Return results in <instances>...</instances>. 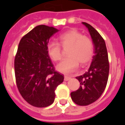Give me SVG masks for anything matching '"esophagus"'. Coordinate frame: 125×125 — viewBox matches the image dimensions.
Masks as SVG:
<instances>
[{
	"label": "esophagus",
	"mask_w": 125,
	"mask_h": 125,
	"mask_svg": "<svg viewBox=\"0 0 125 125\" xmlns=\"http://www.w3.org/2000/svg\"><path fill=\"white\" fill-rule=\"evenodd\" d=\"M70 79H71V77H69V76H64V81H69Z\"/></svg>",
	"instance_id": "esophagus-1"
}]
</instances>
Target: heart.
Segmentation results:
<instances>
[{
    "instance_id": "1",
    "label": "heart",
    "mask_w": 125,
    "mask_h": 125,
    "mask_svg": "<svg viewBox=\"0 0 125 125\" xmlns=\"http://www.w3.org/2000/svg\"><path fill=\"white\" fill-rule=\"evenodd\" d=\"M59 44L50 42L47 46V52L50 58L55 62L62 59V48H68L69 56L57 66L58 71L63 73L73 72L79 67V62L85 65L92 60L94 54V44L88 36L76 29H71L58 36Z\"/></svg>"
}]
</instances>
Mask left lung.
Returning a JSON list of instances; mask_svg holds the SVG:
<instances>
[{"mask_svg": "<svg viewBox=\"0 0 125 125\" xmlns=\"http://www.w3.org/2000/svg\"><path fill=\"white\" fill-rule=\"evenodd\" d=\"M92 39L94 54L88 71L77 77L80 82L77 90L71 93L72 100L79 106H87L100 97L106 88L109 75V62L105 41L94 27L82 22Z\"/></svg>", "mask_w": 125, "mask_h": 125, "instance_id": "8db88e82", "label": "left lung"}]
</instances>
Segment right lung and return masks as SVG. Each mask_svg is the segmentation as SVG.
<instances>
[{
  "instance_id": "right-lung-1",
  "label": "right lung",
  "mask_w": 125,
  "mask_h": 125,
  "mask_svg": "<svg viewBox=\"0 0 125 125\" xmlns=\"http://www.w3.org/2000/svg\"><path fill=\"white\" fill-rule=\"evenodd\" d=\"M58 31L54 27L40 25L19 42L14 62L16 83L23 98L33 106L51 105L55 89L64 80L63 75L55 71L47 52L49 39Z\"/></svg>"
}]
</instances>
